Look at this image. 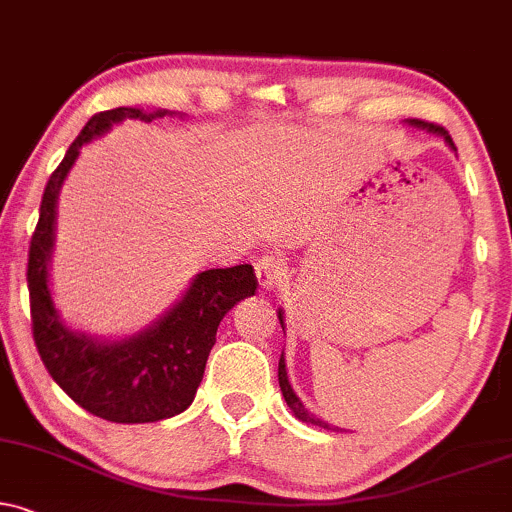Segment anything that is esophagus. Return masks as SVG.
I'll return each instance as SVG.
<instances>
[{
  "label": "esophagus",
  "mask_w": 512,
  "mask_h": 512,
  "mask_svg": "<svg viewBox=\"0 0 512 512\" xmlns=\"http://www.w3.org/2000/svg\"><path fill=\"white\" fill-rule=\"evenodd\" d=\"M256 277H258V285H261L263 289L280 287L282 282L287 280L285 258L277 256V254H263L256 261Z\"/></svg>",
  "instance_id": "1"
}]
</instances>
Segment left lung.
I'll return each instance as SVG.
<instances>
[{
	"label": "left lung",
	"mask_w": 512,
	"mask_h": 512,
	"mask_svg": "<svg viewBox=\"0 0 512 512\" xmlns=\"http://www.w3.org/2000/svg\"><path fill=\"white\" fill-rule=\"evenodd\" d=\"M408 125H413V128H422V130H427V132H434V135H441V137H444L446 142H449V147H453V140H451L449 130L441 128V125H437V123H427V121H420V118H410ZM453 149H456V147H453ZM277 318H280V325H285V323H282V311L277 313ZM277 380H280L282 396H285L287 406L294 410L296 418H299L301 422H308V425H318V427H325V430H330V425H327V422H323L320 418H315L313 413H308V408L304 406V403H301L299 396L294 394L292 384H289V380H287L285 356H280V365H277Z\"/></svg>",
	"instance_id": "left-lung-1"
}]
</instances>
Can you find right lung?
<instances>
[{"label": "right lung", "instance_id": "1", "mask_svg": "<svg viewBox=\"0 0 512 512\" xmlns=\"http://www.w3.org/2000/svg\"><path fill=\"white\" fill-rule=\"evenodd\" d=\"M166 113H144L132 106L94 113L44 187L28 251L30 318L44 368L87 413L125 425L173 418L194 401L220 320L237 301L254 296L258 287L249 263L204 270L166 315L121 342H99L75 332L56 313L47 270L54 249L56 199L80 147L123 118L151 121Z\"/></svg>", "mask_w": 512, "mask_h": 512}]
</instances>
